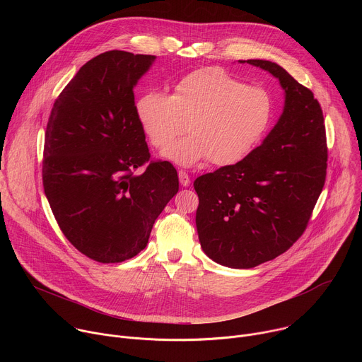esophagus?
I'll list each match as a JSON object with an SVG mask.
<instances>
[{
	"instance_id": "esophagus-1",
	"label": "esophagus",
	"mask_w": 362,
	"mask_h": 362,
	"mask_svg": "<svg viewBox=\"0 0 362 362\" xmlns=\"http://www.w3.org/2000/svg\"><path fill=\"white\" fill-rule=\"evenodd\" d=\"M179 180L182 183V186H189L190 185V176L185 172V170H179Z\"/></svg>"
}]
</instances>
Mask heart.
I'll use <instances>...</instances> for the list:
<instances>
[{
	"label": "heart",
	"instance_id": "b5f03b06",
	"mask_svg": "<svg viewBox=\"0 0 362 362\" xmlns=\"http://www.w3.org/2000/svg\"><path fill=\"white\" fill-rule=\"evenodd\" d=\"M274 113L267 88L247 86L218 67L189 73L170 95L148 91L136 101L137 120L154 147L165 148L188 124L191 136L163 153L180 166L203 159L215 166L238 163L265 136Z\"/></svg>",
	"mask_w": 362,
	"mask_h": 362
}]
</instances>
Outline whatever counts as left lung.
<instances>
[{
  "label": "left lung",
  "instance_id": "left-lung-1",
  "mask_svg": "<svg viewBox=\"0 0 362 362\" xmlns=\"http://www.w3.org/2000/svg\"><path fill=\"white\" fill-rule=\"evenodd\" d=\"M246 63L279 80L284 113L243 160L193 183L202 249L215 262L238 269L275 259L302 236L325 185L328 160L322 109L314 93L276 63Z\"/></svg>",
  "mask_w": 362,
  "mask_h": 362
}]
</instances>
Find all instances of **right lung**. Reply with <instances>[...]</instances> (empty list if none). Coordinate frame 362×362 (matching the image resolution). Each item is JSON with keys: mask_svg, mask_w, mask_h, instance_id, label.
Returning <instances> with one entry per match:
<instances>
[{"mask_svg": "<svg viewBox=\"0 0 362 362\" xmlns=\"http://www.w3.org/2000/svg\"><path fill=\"white\" fill-rule=\"evenodd\" d=\"M154 56L106 51L87 62L51 109L42 158L49 208L83 255L117 264L146 247L179 190L170 162L151 160L134 86ZM137 168L144 172L134 175Z\"/></svg>", "mask_w": 362, "mask_h": 362, "instance_id": "add662e5", "label": "right lung"}]
</instances>
